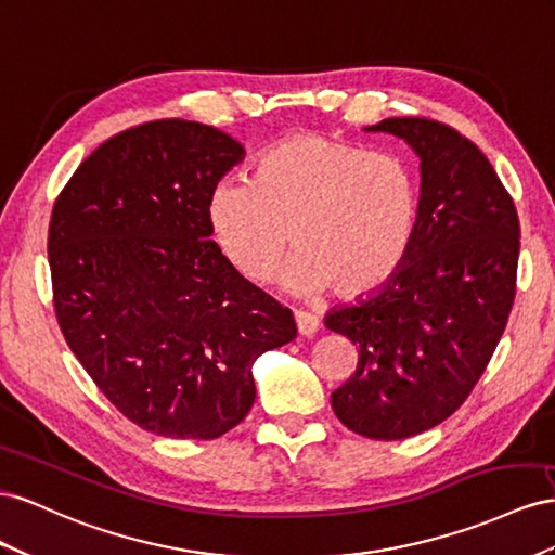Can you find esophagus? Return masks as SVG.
Masks as SVG:
<instances>
[{"mask_svg":"<svg viewBox=\"0 0 555 555\" xmlns=\"http://www.w3.org/2000/svg\"><path fill=\"white\" fill-rule=\"evenodd\" d=\"M295 325H297L299 337H313L315 332H319V319L307 311H295Z\"/></svg>","mask_w":555,"mask_h":555,"instance_id":"1","label":"esophagus"}]
</instances>
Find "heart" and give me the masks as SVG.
Here are the masks:
<instances>
[{"label": "heart", "instance_id": "obj_1", "mask_svg": "<svg viewBox=\"0 0 555 555\" xmlns=\"http://www.w3.org/2000/svg\"><path fill=\"white\" fill-rule=\"evenodd\" d=\"M207 216L218 248L248 283L272 281L293 240L291 293L309 297L332 288L358 297L404 262L418 197L398 155L302 132L269 149L253 181H218Z\"/></svg>", "mask_w": 555, "mask_h": 555}]
</instances>
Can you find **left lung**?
I'll return each instance as SVG.
<instances>
[{"label":"left lung","instance_id":"1","mask_svg":"<svg viewBox=\"0 0 555 555\" xmlns=\"http://www.w3.org/2000/svg\"><path fill=\"white\" fill-rule=\"evenodd\" d=\"M365 132L416 153L418 216L398 272L325 315L358 346L356 374L330 402L348 430L390 441L447 421L477 386L514 305L520 228L495 169L463 134L427 118Z\"/></svg>","mask_w":555,"mask_h":555}]
</instances>
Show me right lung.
I'll return each mask as SVG.
<instances>
[{"label": "right lung", "mask_w": 555, "mask_h": 555, "mask_svg": "<svg viewBox=\"0 0 555 555\" xmlns=\"http://www.w3.org/2000/svg\"><path fill=\"white\" fill-rule=\"evenodd\" d=\"M244 155L211 125L146 122L92 151L53 207L62 335L108 402L153 435L232 430L256 400L253 362L297 335L291 309L209 240L211 190Z\"/></svg>", "instance_id": "1"}]
</instances>
